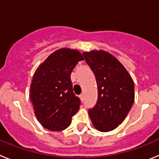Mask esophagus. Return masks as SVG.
<instances>
[{
  "instance_id": "obj_1",
  "label": "esophagus",
  "mask_w": 159,
  "mask_h": 159,
  "mask_svg": "<svg viewBox=\"0 0 159 159\" xmlns=\"http://www.w3.org/2000/svg\"><path fill=\"white\" fill-rule=\"evenodd\" d=\"M80 98L81 100L84 101V94H82V95H80Z\"/></svg>"
}]
</instances>
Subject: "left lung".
<instances>
[{"label":"left lung","mask_w":159,"mask_h":159,"mask_svg":"<svg viewBox=\"0 0 159 159\" xmlns=\"http://www.w3.org/2000/svg\"><path fill=\"white\" fill-rule=\"evenodd\" d=\"M83 55L95 74L98 88V100L88 115L96 130L111 131L123 123L134 103V81L108 52L92 50Z\"/></svg>","instance_id":"1"}]
</instances>
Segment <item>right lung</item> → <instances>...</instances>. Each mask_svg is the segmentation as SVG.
Instances as JSON below:
<instances>
[{"label":"right lung","mask_w":159,"mask_h":159,"mask_svg":"<svg viewBox=\"0 0 159 159\" xmlns=\"http://www.w3.org/2000/svg\"><path fill=\"white\" fill-rule=\"evenodd\" d=\"M83 60L78 50L64 48L49 55L36 68L29 98L38 121L44 128L64 130L80 109V99L73 92L71 73Z\"/></svg>","instance_id":"right-lung-1"}]
</instances>
